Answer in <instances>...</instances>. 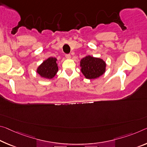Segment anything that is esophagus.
<instances>
[{"mask_svg": "<svg viewBox=\"0 0 147 147\" xmlns=\"http://www.w3.org/2000/svg\"><path fill=\"white\" fill-rule=\"evenodd\" d=\"M65 57H66L67 59H70V58H71V55H70L69 53H67V54H65Z\"/></svg>", "mask_w": 147, "mask_h": 147, "instance_id": "esophagus-1", "label": "esophagus"}]
</instances>
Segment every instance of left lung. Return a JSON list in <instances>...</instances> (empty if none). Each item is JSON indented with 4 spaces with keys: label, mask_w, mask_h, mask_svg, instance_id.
I'll return each instance as SVG.
<instances>
[{
    "label": "left lung",
    "mask_w": 147,
    "mask_h": 147,
    "mask_svg": "<svg viewBox=\"0 0 147 147\" xmlns=\"http://www.w3.org/2000/svg\"><path fill=\"white\" fill-rule=\"evenodd\" d=\"M81 71L86 78L94 79L105 72L106 64L103 60L88 55L80 61Z\"/></svg>",
    "instance_id": "obj_1"
}]
</instances>
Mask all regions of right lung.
I'll list each match as a JSON object with an SVG mask.
<instances>
[{
	"label": "right lung",
	"mask_w": 147,
	"mask_h": 147,
	"mask_svg": "<svg viewBox=\"0 0 147 147\" xmlns=\"http://www.w3.org/2000/svg\"><path fill=\"white\" fill-rule=\"evenodd\" d=\"M57 59L55 57H50L44 61L37 69L38 73L42 77L51 79L56 74L58 67L56 63Z\"/></svg>",
	"instance_id": "obj_1"
}]
</instances>
